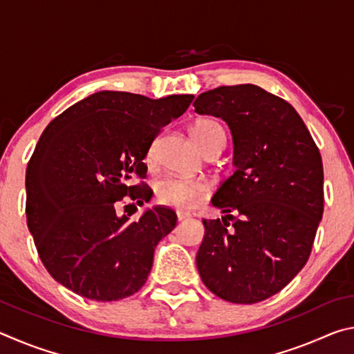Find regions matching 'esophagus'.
I'll return each mask as SVG.
<instances>
[{
	"label": "esophagus",
	"mask_w": 354,
	"mask_h": 354,
	"mask_svg": "<svg viewBox=\"0 0 354 354\" xmlns=\"http://www.w3.org/2000/svg\"><path fill=\"white\" fill-rule=\"evenodd\" d=\"M176 215H178V220H179V221L187 220V218H190V217H192V215H190L189 212H184V211H178V212H176Z\"/></svg>",
	"instance_id": "34e87169"
}]
</instances>
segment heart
I'll use <instances>...</instances> for the list:
<instances>
[{
	"instance_id": "b5f03b06",
	"label": "heart",
	"mask_w": 354,
	"mask_h": 354,
	"mask_svg": "<svg viewBox=\"0 0 354 354\" xmlns=\"http://www.w3.org/2000/svg\"><path fill=\"white\" fill-rule=\"evenodd\" d=\"M190 136L203 151L214 140L223 139V128L212 118H200L190 127ZM151 158V153H149ZM211 195V185L205 179L160 178L154 184V198L159 205L175 209H194Z\"/></svg>"
}]
</instances>
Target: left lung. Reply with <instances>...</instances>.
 Instances as JSON below:
<instances>
[{"label": "left lung", "instance_id": "1", "mask_svg": "<svg viewBox=\"0 0 354 354\" xmlns=\"http://www.w3.org/2000/svg\"><path fill=\"white\" fill-rule=\"evenodd\" d=\"M194 107L227 123L236 165L212 198L226 215L203 220L196 267L221 299L259 303L284 289L313 251L325 203L319 147L286 100L253 84L207 91Z\"/></svg>", "mask_w": 354, "mask_h": 354}]
</instances>
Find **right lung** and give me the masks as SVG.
I'll return each instance as SVG.
<instances>
[{
  "label": "right lung",
  "mask_w": 354,
  "mask_h": 354,
  "mask_svg": "<svg viewBox=\"0 0 354 354\" xmlns=\"http://www.w3.org/2000/svg\"><path fill=\"white\" fill-rule=\"evenodd\" d=\"M192 100L104 91L45 128L26 169V220L57 283L95 301L127 298L147 283L156 245L176 226V214L154 207L129 221L115 211L124 196L139 206L151 198L145 183L131 181L145 179L153 140Z\"/></svg>",
  "instance_id": "1"
}]
</instances>
